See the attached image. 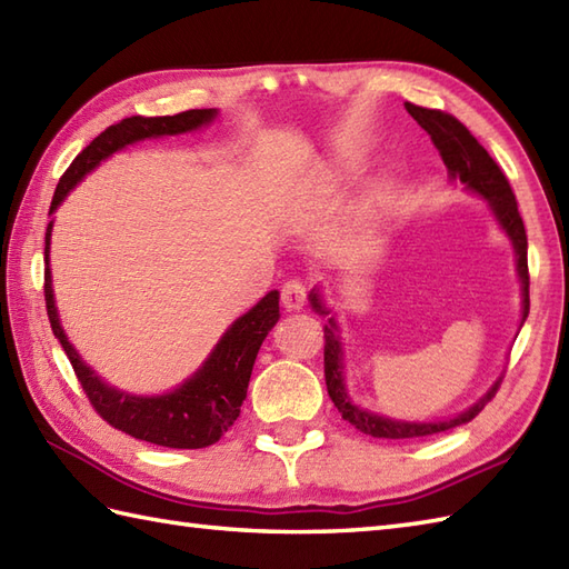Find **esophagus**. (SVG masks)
Segmentation results:
<instances>
[{
  "label": "esophagus",
  "mask_w": 569,
  "mask_h": 569,
  "mask_svg": "<svg viewBox=\"0 0 569 569\" xmlns=\"http://www.w3.org/2000/svg\"><path fill=\"white\" fill-rule=\"evenodd\" d=\"M305 305H307V287L297 280L287 282L282 287V307L287 311H299Z\"/></svg>",
  "instance_id": "1"
}]
</instances>
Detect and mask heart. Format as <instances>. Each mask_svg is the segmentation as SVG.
I'll return each mask as SVG.
<instances>
[{"mask_svg": "<svg viewBox=\"0 0 569 569\" xmlns=\"http://www.w3.org/2000/svg\"><path fill=\"white\" fill-rule=\"evenodd\" d=\"M385 187H372L370 189V197H368V204L370 207H375V204H382V199H385Z\"/></svg>", "mask_w": 569, "mask_h": 569, "instance_id": "heart-1", "label": "heart"}]
</instances>
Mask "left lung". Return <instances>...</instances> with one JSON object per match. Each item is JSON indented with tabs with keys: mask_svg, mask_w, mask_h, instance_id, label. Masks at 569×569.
I'll use <instances>...</instances> for the list:
<instances>
[{
	"mask_svg": "<svg viewBox=\"0 0 569 569\" xmlns=\"http://www.w3.org/2000/svg\"><path fill=\"white\" fill-rule=\"evenodd\" d=\"M416 123L431 136V141L443 156V162L448 168V180L450 182H460L467 192H472L475 197L487 201V209L491 213V219L497 221L499 231L509 238V243L513 248V258H516V277H519L521 284V321L528 319V241H526V229L521 221L519 207H516V197L509 187V180L503 178V172L487 150L477 143V138L465 129V126L450 117V113L436 111V109H423L416 104H403ZM309 305L311 309L319 313V317H328V323L323 326V372H326V389L328 397L333 399L336 409L340 416L352 426L358 428L360 433H368L372 438H423V436H433V433H443L450 431V428L462 426L467 421H472L475 416L485 409V403L495 397V391L501 382V375L495 382L489 385L485 391L470 407L462 409L456 416H443V419H433V421H407V419H391L387 413L380 411H370L360 407V403L350 397L348 385H346V350H343V338H340V323H338V313L333 307H328V301L323 297V289L317 284L309 292Z\"/></svg>",
	"mask_w": 569,
	"mask_h": 569,
	"instance_id": "8db88e82",
	"label": "left lung"
}]
</instances>
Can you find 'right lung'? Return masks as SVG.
<instances>
[{
  "label": "right lung",
  "mask_w": 569,
  "mask_h": 569,
  "mask_svg": "<svg viewBox=\"0 0 569 569\" xmlns=\"http://www.w3.org/2000/svg\"><path fill=\"white\" fill-rule=\"evenodd\" d=\"M219 117V109H189L174 117H131L109 126L99 133L82 153L72 160L68 172L62 174L50 204V217L66 201V197L78 187L87 174L102 166L113 153L141 141H156V138H170L182 133H194L207 129ZM50 219L46 229V309L53 336L60 340L62 350L74 368V375L82 389L90 397L92 407L119 431L138 440H148L162 448H207L229 431L241 413L243 399L248 395V382L256 365L262 340L280 321V292L264 295L256 307L238 317L211 348L209 356L199 368L162 395H133L109 385L99 377L66 333L60 323L56 307L53 274H50V236H53Z\"/></svg>",
  "instance_id": "add662e5"
}]
</instances>
